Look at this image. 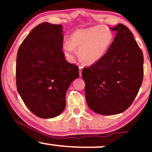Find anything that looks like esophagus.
Listing matches in <instances>:
<instances>
[{
	"label": "esophagus",
	"mask_w": 152,
	"mask_h": 152,
	"mask_svg": "<svg viewBox=\"0 0 152 152\" xmlns=\"http://www.w3.org/2000/svg\"><path fill=\"white\" fill-rule=\"evenodd\" d=\"M82 67L79 66V76H82Z\"/></svg>",
	"instance_id": "obj_1"
}]
</instances>
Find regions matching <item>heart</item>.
<instances>
[{
    "instance_id": "obj_1",
    "label": "heart",
    "mask_w": 152,
    "mask_h": 152,
    "mask_svg": "<svg viewBox=\"0 0 152 152\" xmlns=\"http://www.w3.org/2000/svg\"><path fill=\"white\" fill-rule=\"evenodd\" d=\"M113 41V33L102 26L77 29L71 34L69 40L62 44V50L67 59H74L76 48L79 58L87 65L99 62L107 53Z\"/></svg>"
}]
</instances>
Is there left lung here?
<instances>
[{"instance_id":"1","label":"left lung","mask_w":152,"mask_h":152,"mask_svg":"<svg viewBox=\"0 0 152 152\" xmlns=\"http://www.w3.org/2000/svg\"><path fill=\"white\" fill-rule=\"evenodd\" d=\"M110 29L117 33L107 53L82 73L87 105L105 115L127 110L143 79V54L131 31L121 23Z\"/></svg>"}]
</instances>
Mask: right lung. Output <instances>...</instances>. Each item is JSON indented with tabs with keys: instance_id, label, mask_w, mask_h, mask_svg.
<instances>
[{
	"instance_id": "obj_1",
	"label": "right lung",
	"mask_w": 152,
	"mask_h": 152,
	"mask_svg": "<svg viewBox=\"0 0 152 152\" xmlns=\"http://www.w3.org/2000/svg\"><path fill=\"white\" fill-rule=\"evenodd\" d=\"M63 39L62 25L42 23L27 35L17 54L18 91L29 110L42 118L62 113L67 89L79 76V67L65 59Z\"/></svg>"
}]
</instances>
